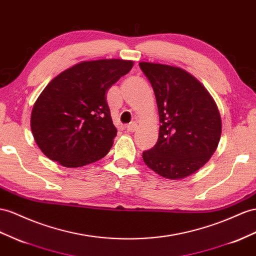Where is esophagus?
I'll list each match as a JSON object with an SVG mask.
<instances>
[{"label":"esophagus","mask_w":256,"mask_h":256,"mask_svg":"<svg viewBox=\"0 0 256 256\" xmlns=\"http://www.w3.org/2000/svg\"><path fill=\"white\" fill-rule=\"evenodd\" d=\"M126 130H128V132H135V130H137V124L136 123H130L128 126H126Z\"/></svg>","instance_id":"esophagus-1"}]
</instances>
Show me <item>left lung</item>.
I'll return each instance as SVG.
<instances>
[{
  "mask_svg": "<svg viewBox=\"0 0 256 256\" xmlns=\"http://www.w3.org/2000/svg\"><path fill=\"white\" fill-rule=\"evenodd\" d=\"M154 92L160 130L154 148L142 152L145 164L168 180L196 173L211 159L222 135L215 100L199 80L174 66L140 62Z\"/></svg>",
  "mask_w": 256,
  "mask_h": 256,
  "instance_id": "left-lung-1",
  "label": "left lung"
}]
</instances>
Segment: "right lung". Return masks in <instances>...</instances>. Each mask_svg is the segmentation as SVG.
<instances>
[{"label": "right lung", "instance_id": "1", "mask_svg": "<svg viewBox=\"0 0 256 256\" xmlns=\"http://www.w3.org/2000/svg\"><path fill=\"white\" fill-rule=\"evenodd\" d=\"M133 60H84L56 76L36 100L30 126L48 159L64 168L100 160L114 145L116 128L107 92L133 68Z\"/></svg>", "mask_w": 256, "mask_h": 256}]
</instances>
